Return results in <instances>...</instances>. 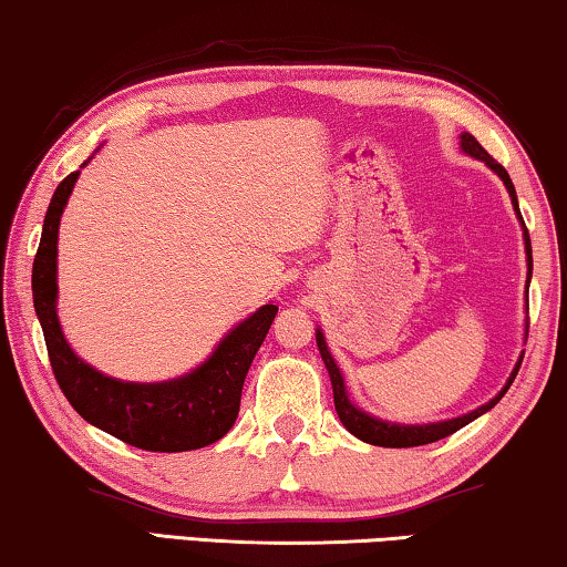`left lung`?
Segmentation results:
<instances>
[{
    "mask_svg": "<svg viewBox=\"0 0 567 567\" xmlns=\"http://www.w3.org/2000/svg\"><path fill=\"white\" fill-rule=\"evenodd\" d=\"M461 150L466 152V155H471V157L484 159V163L492 167L496 175L502 177L504 185H506V190H509L512 206H514V210H517L522 226H525V218H522V214H519L517 190H514V183H512L509 173H506L504 167L496 163V159L488 155V152L478 145L476 137H473V134H468V132L461 134ZM525 249H527V265L532 267V244H529L527 226H525ZM316 341H318V351H320V357H323V364L328 369V374H331L336 412H338V417H341L343 427L349 430L351 435H357L359 441L371 443V445H382V447H415V445H427V443L441 441V437L453 435L455 430H461L463 425H468V422L481 417V415H484V412L492 410L494 404L502 400V396L506 394V390H509V386H512L514 377H517V371L522 367V357H525V353H522L519 361H517V367H514V371H512L509 382H506L504 390L496 394L492 402H486L484 408L473 410V412H468V415H463V417H453V420H445V422H430V425H396V422H384V420H379L374 415H369V412L359 410L357 404L349 400V392H346V384H343V374H341V369H338V364L333 361L331 351H328V343H326L323 333H320V328L316 331Z\"/></svg>",
    "mask_w": 567,
    "mask_h": 567,
    "instance_id": "8db88e82",
    "label": "left lung"
}]
</instances>
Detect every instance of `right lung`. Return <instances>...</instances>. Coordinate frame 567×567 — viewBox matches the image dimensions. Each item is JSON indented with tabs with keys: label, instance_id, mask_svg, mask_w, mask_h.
Instances as JSON below:
<instances>
[{
	"label": "right lung",
	"instance_id": "add662e5",
	"mask_svg": "<svg viewBox=\"0 0 567 567\" xmlns=\"http://www.w3.org/2000/svg\"><path fill=\"white\" fill-rule=\"evenodd\" d=\"M79 175V171L71 173L55 188L32 265V300L45 336L50 367L65 400L91 425L142 451L181 453L221 441L239 415L244 379L267 338L277 306H261L251 312L226 333L200 367L171 382H122L89 367L68 346L55 312L58 226Z\"/></svg>",
	"mask_w": 567,
	"mask_h": 567
}]
</instances>
